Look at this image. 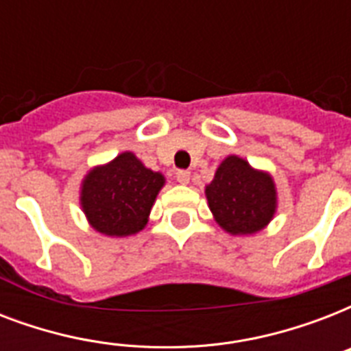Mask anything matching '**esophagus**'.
Listing matches in <instances>:
<instances>
[{"label":"esophagus","instance_id":"obj_1","mask_svg":"<svg viewBox=\"0 0 351 351\" xmlns=\"http://www.w3.org/2000/svg\"><path fill=\"white\" fill-rule=\"evenodd\" d=\"M176 180L180 182L182 186H187L189 180H191V173H189V171H178V173H176Z\"/></svg>","mask_w":351,"mask_h":351}]
</instances>
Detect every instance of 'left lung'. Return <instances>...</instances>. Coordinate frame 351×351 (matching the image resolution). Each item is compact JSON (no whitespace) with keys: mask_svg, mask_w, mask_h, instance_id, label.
Here are the masks:
<instances>
[{"mask_svg":"<svg viewBox=\"0 0 351 351\" xmlns=\"http://www.w3.org/2000/svg\"><path fill=\"white\" fill-rule=\"evenodd\" d=\"M208 206L215 222L230 234H255L277 213V186L267 171L230 154L206 186Z\"/></svg>","mask_w":351,"mask_h":351,"instance_id":"left-lung-1","label":"left lung"}]
</instances>
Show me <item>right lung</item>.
I'll use <instances>...</instances> for the list:
<instances>
[{
	"label": "right lung",
	"mask_w": 351,
	"mask_h": 351,
	"mask_svg": "<svg viewBox=\"0 0 351 351\" xmlns=\"http://www.w3.org/2000/svg\"><path fill=\"white\" fill-rule=\"evenodd\" d=\"M165 186V176L153 171L131 151L95 165L80 186V206L90 228L106 237H131L149 222V213Z\"/></svg>",
	"instance_id": "obj_1"
}]
</instances>
